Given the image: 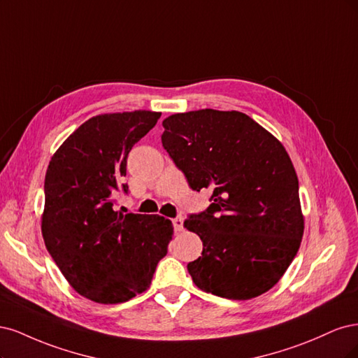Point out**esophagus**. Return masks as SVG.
I'll use <instances>...</instances> for the list:
<instances>
[{"label": "esophagus", "mask_w": 358, "mask_h": 358, "mask_svg": "<svg viewBox=\"0 0 358 358\" xmlns=\"http://www.w3.org/2000/svg\"><path fill=\"white\" fill-rule=\"evenodd\" d=\"M172 226H174V230L177 234L182 232V230H184V218L181 215L172 218Z\"/></svg>", "instance_id": "obj_1"}]
</instances>
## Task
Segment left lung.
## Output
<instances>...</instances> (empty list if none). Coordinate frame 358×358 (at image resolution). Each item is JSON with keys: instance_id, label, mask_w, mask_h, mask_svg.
<instances>
[{"instance_id": "8db88e82", "label": "left lung", "mask_w": 358, "mask_h": 358, "mask_svg": "<svg viewBox=\"0 0 358 358\" xmlns=\"http://www.w3.org/2000/svg\"><path fill=\"white\" fill-rule=\"evenodd\" d=\"M162 145L192 190L211 189V205L184 226L202 256L193 282L247 301L268 292L290 266L303 235L299 181L282 144L247 114L199 110L164 122Z\"/></svg>"}]
</instances>
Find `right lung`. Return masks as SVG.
Instances as JSON below:
<instances>
[{
	"label": "right lung",
	"instance_id": "right-lung-1",
	"mask_svg": "<svg viewBox=\"0 0 358 358\" xmlns=\"http://www.w3.org/2000/svg\"><path fill=\"white\" fill-rule=\"evenodd\" d=\"M160 113L101 114L85 122L53 155L44 180L43 238L77 293L120 303L145 292L168 252L165 217L114 210L132 147L155 128Z\"/></svg>",
	"mask_w": 358,
	"mask_h": 358
}]
</instances>
